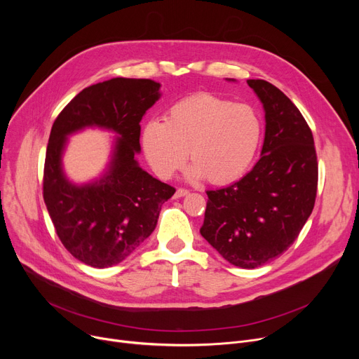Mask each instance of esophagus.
I'll return each mask as SVG.
<instances>
[{
	"label": "esophagus",
	"mask_w": 359,
	"mask_h": 359,
	"mask_svg": "<svg viewBox=\"0 0 359 359\" xmlns=\"http://www.w3.org/2000/svg\"><path fill=\"white\" fill-rule=\"evenodd\" d=\"M187 194H189V191H186V189H177L173 198H175V199H179V198H183V196H186Z\"/></svg>",
	"instance_id": "esophagus-1"
}]
</instances>
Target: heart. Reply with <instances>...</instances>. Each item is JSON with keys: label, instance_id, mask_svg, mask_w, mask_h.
Returning a JSON list of instances; mask_svg holds the SVG:
<instances>
[{"label": "heart", "instance_id": "1", "mask_svg": "<svg viewBox=\"0 0 359 359\" xmlns=\"http://www.w3.org/2000/svg\"><path fill=\"white\" fill-rule=\"evenodd\" d=\"M262 138L256 110L211 93H198L170 107L164 122L149 121L141 132L142 151L153 172L170 179L184 164L192 180L227 184L252 165Z\"/></svg>", "mask_w": 359, "mask_h": 359}]
</instances>
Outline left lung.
<instances>
[{
	"label": "left lung",
	"instance_id": "1",
	"mask_svg": "<svg viewBox=\"0 0 359 359\" xmlns=\"http://www.w3.org/2000/svg\"><path fill=\"white\" fill-rule=\"evenodd\" d=\"M248 84L265 111L260 158L238 182L206 192L201 234L231 265L255 269L284 253L304 227L318 170L313 134L297 106L265 80Z\"/></svg>",
	"mask_w": 359,
	"mask_h": 359
}]
</instances>
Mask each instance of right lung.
Segmentation results:
<instances>
[{"instance_id":"obj_1","label":"right lung","mask_w":359,"mask_h":359,"mask_svg":"<svg viewBox=\"0 0 359 359\" xmlns=\"http://www.w3.org/2000/svg\"><path fill=\"white\" fill-rule=\"evenodd\" d=\"M161 84L148 79H110L75 96L53 122L46 148L43 199L65 249L84 265H118L154 231L161 205L175 187L140 165V122L161 97ZM116 134L99 178L71 181L63 170L69 137L84 128Z\"/></svg>"}]
</instances>
